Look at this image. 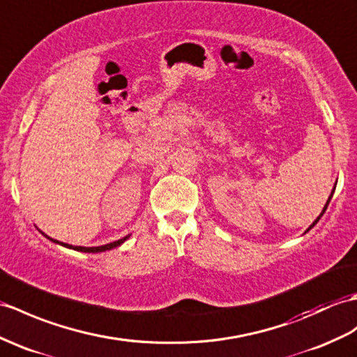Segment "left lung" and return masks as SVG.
I'll return each instance as SVG.
<instances>
[{
  "label": "left lung",
  "instance_id": "obj_1",
  "mask_svg": "<svg viewBox=\"0 0 357 357\" xmlns=\"http://www.w3.org/2000/svg\"><path fill=\"white\" fill-rule=\"evenodd\" d=\"M333 192H335V188H333ZM333 192H331V195H330V197H328V201H327L326 206H324V208H322V213L319 214V216H318L317 219H314V222H313V223H312V225H310V227L307 228V231H310V229H312V228H313L314 225H317V223H318V220L321 219V216H322V214H324V213H326V210H327V206H328V202H330V199H331V196H333ZM307 231H305V233H307Z\"/></svg>",
  "mask_w": 357,
  "mask_h": 357
}]
</instances>
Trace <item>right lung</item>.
<instances>
[{"mask_svg":"<svg viewBox=\"0 0 357 357\" xmlns=\"http://www.w3.org/2000/svg\"><path fill=\"white\" fill-rule=\"evenodd\" d=\"M44 234V233H43ZM45 236V234H44ZM47 238H50L52 240L53 243H57V245H62V246H65V248H70V250H74V251H80V252H103V251H109V250H112V248H117V246H120L123 242H126V240L130 237V236H126V237H123V238H120V240H115V242H112V243H107V245H102V246H93V248H85V246H73V245H68V243H62V242H59V240H54V238H52V237H48V236H45Z\"/></svg>","mask_w":357,"mask_h":357,"instance_id":"right-lung-1","label":"right lung"}]
</instances>
